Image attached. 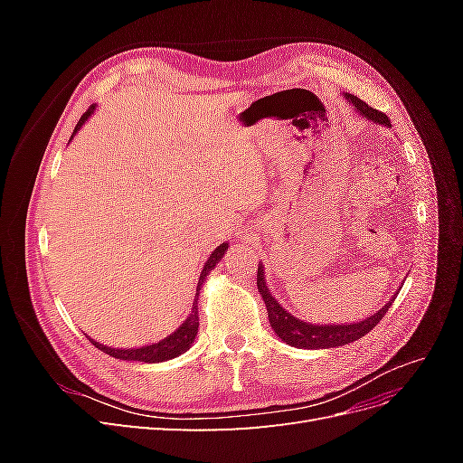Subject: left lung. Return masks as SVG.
<instances>
[{
	"label": "left lung",
	"mask_w": 463,
	"mask_h": 463,
	"mask_svg": "<svg viewBox=\"0 0 463 463\" xmlns=\"http://www.w3.org/2000/svg\"><path fill=\"white\" fill-rule=\"evenodd\" d=\"M344 98L359 111V116H363L373 123L384 125V128H390V119L386 118V114H383V111L371 108L369 104H365L361 98H357L354 94L345 92ZM264 278H266L264 264L260 262L259 272H257V288H259L260 298L266 305V311H269L270 326L279 340L286 342L288 345L299 347V349H328V347L352 344V342L363 338V335L369 334L378 325V322L383 320V317L390 309V305L396 299V296H394L388 303L383 305V309H378L374 315L363 318V320H357V322H344V325H313V322L301 320L298 317H293L289 311H286L270 293L269 284H266Z\"/></svg>",
	"instance_id": "8db88e82"
}]
</instances>
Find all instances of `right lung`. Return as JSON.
I'll return each mask as SVG.
<instances>
[{
    "label": "right lung",
    "instance_id": "1",
    "mask_svg": "<svg viewBox=\"0 0 463 463\" xmlns=\"http://www.w3.org/2000/svg\"><path fill=\"white\" fill-rule=\"evenodd\" d=\"M96 111V104H92L85 114H82V118L79 119V123L75 125V131H73V135H71V138L79 133V129L82 128V125L87 123V119L94 114ZM228 243H222V245H218L214 250H213V255L208 257V260L204 262V266H203V270H201V276H199V284H197V296H194V301H193V307H191V315L181 322V326L175 330V332H172L170 335H165L164 340H160V342H156V344H150V345H141V347H109V345H104V344H100V342H94L92 338H89L98 349H100V352H104V354H108V355H111V357H116V359H123V361H143V363H162V361H170V359H174V357H179L181 354H185L187 349L193 345V342H194V335H197V332H199V309H197V305H199V293H201V288H203V284H204V279H206V276L210 274V270H214V266L222 260V257H223V253H226L228 250Z\"/></svg>",
    "mask_w": 463,
    "mask_h": 463
}]
</instances>
